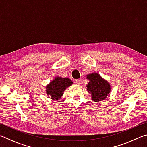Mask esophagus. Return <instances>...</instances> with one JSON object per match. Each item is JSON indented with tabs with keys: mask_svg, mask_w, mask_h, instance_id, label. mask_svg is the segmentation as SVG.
Listing matches in <instances>:
<instances>
[{
	"mask_svg": "<svg viewBox=\"0 0 147 147\" xmlns=\"http://www.w3.org/2000/svg\"><path fill=\"white\" fill-rule=\"evenodd\" d=\"M76 84H78V85H80L82 84V80L81 79H78L76 80Z\"/></svg>",
	"mask_w": 147,
	"mask_h": 147,
	"instance_id": "1",
	"label": "esophagus"
}]
</instances>
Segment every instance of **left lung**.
<instances>
[{
  "label": "left lung",
  "instance_id": "1",
  "mask_svg": "<svg viewBox=\"0 0 147 147\" xmlns=\"http://www.w3.org/2000/svg\"><path fill=\"white\" fill-rule=\"evenodd\" d=\"M86 78L89 80L86 87L92 100L98 102L107 98L111 91V86L106 80L96 73L87 74Z\"/></svg>",
  "mask_w": 147,
  "mask_h": 147
}]
</instances>
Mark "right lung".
<instances>
[{
  "label": "right lung",
  "mask_w": 147,
  "mask_h": 147,
  "mask_svg": "<svg viewBox=\"0 0 147 147\" xmlns=\"http://www.w3.org/2000/svg\"><path fill=\"white\" fill-rule=\"evenodd\" d=\"M73 84L69 78L56 76L46 86V94L49 98L53 100H58L64 93L65 89Z\"/></svg>",
  "instance_id": "add662e5"
}]
</instances>
